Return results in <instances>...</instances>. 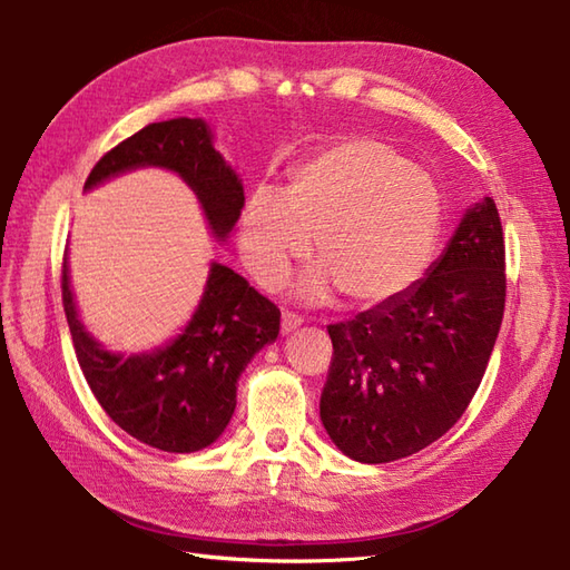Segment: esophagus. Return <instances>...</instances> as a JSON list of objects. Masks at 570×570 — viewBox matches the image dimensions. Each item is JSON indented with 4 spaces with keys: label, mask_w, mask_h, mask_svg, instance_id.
I'll return each instance as SVG.
<instances>
[{
    "label": "esophagus",
    "mask_w": 570,
    "mask_h": 570,
    "mask_svg": "<svg viewBox=\"0 0 570 570\" xmlns=\"http://www.w3.org/2000/svg\"><path fill=\"white\" fill-rule=\"evenodd\" d=\"M301 323H304V318H301L298 313H294V311H282V333L296 331Z\"/></svg>",
    "instance_id": "esophagus-1"
}]
</instances>
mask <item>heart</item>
<instances>
[{"label":"heart","instance_id":"b5f03b06","mask_svg":"<svg viewBox=\"0 0 570 570\" xmlns=\"http://www.w3.org/2000/svg\"><path fill=\"white\" fill-rule=\"evenodd\" d=\"M443 217L429 174L377 137H345L298 164L288 190L259 186L242 215L239 247L262 284H276L316 237L325 274L306 294H328V275L350 306L396 298L426 269Z\"/></svg>","mask_w":570,"mask_h":570}]
</instances>
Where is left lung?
Wrapping results in <instances>:
<instances>
[{
  "label": "left lung",
  "instance_id": "8db88e82",
  "mask_svg": "<svg viewBox=\"0 0 570 570\" xmlns=\"http://www.w3.org/2000/svg\"><path fill=\"white\" fill-rule=\"evenodd\" d=\"M504 296L502 220L485 198L426 278L328 325L321 421L333 443L360 463H392L453 429L488 370Z\"/></svg>",
  "mask_w": 570,
  "mask_h": 570
}]
</instances>
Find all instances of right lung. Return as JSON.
I'll use <instances>...</instances> for the list:
<instances>
[{
    "instance_id": "add662e5",
    "label": "right lung",
    "mask_w": 570,
    "mask_h": 570,
    "mask_svg": "<svg viewBox=\"0 0 570 570\" xmlns=\"http://www.w3.org/2000/svg\"><path fill=\"white\" fill-rule=\"evenodd\" d=\"M137 166L171 168L225 237L245 208V190L213 149L203 119H168L119 141L92 166L85 188ZM60 292L80 370L105 414L144 445L166 453H193L210 445L233 419L237 377L266 343L276 341L282 311L229 266L213 264L208 286L184 335L151 355L122 357L85 333L60 266Z\"/></svg>"
}]
</instances>
